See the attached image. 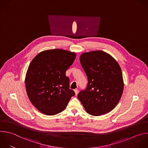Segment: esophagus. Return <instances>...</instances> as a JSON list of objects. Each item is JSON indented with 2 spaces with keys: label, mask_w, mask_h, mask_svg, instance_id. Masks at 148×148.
Segmentation results:
<instances>
[{
  "label": "esophagus",
  "mask_w": 148,
  "mask_h": 148,
  "mask_svg": "<svg viewBox=\"0 0 148 148\" xmlns=\"http://www.w3.org/2000/svg\"><path fill=\"white\" fill-rule=\"evenodd\" d=\"M74 92H75V95H77L78 93V90L77 89H75L74 90Z\"/></svg>",
  "instance_id": "34e87169"
}]
</instances>
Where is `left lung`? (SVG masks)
I'll use <instances>...</instances> for the list:
<instances>
[{"label": "left lung", "instance_id": "left-lung-1", "mask_svg": "<svg viewBox=\"0 0 148 148\" xmlns=\"http://www.w3.org/2000/svg\"><path fill=\"white\" fill-rule=\"evenodd\" d=\"M79 61L88 83L86 89L78 93V99L90 115L109 113L117 106L123 92L120 66L111 55L102 51L82 53Z\"/></svg>", "mask_w": 148, "mask_h": 148}]
</instances>
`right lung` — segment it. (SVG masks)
Wrapping results in <instances>:
<instances>
[{
	"instance_id": "1",
	"label": "right lung",
	"mask_w": 148,
	"mask_h": 148,
	"mask_svg": "<svg viewBox=\"0 0 148 148\" xmlns=\"http://www.w3.org/2000/svg\"><path fill=\"white\" fill-rule=\"evenodd\" d=\"M75 58L74 52L49 49L39 53L30 63L25 78L26 92L31 103L43 114L62 112L75 95L66 72Z\"/></svg>"
}]
</instances>
